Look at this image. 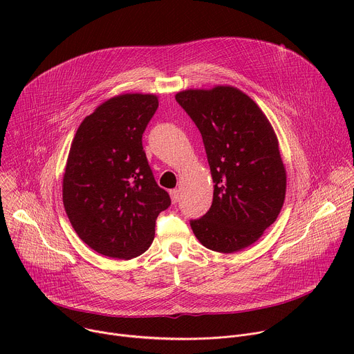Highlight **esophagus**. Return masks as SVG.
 Here are the masks:
<instances>
[{
  "instance_id": "1",
  "label": "esophagus",
  "mask_w": 354,
  "mask_h": 354,
  "mask_svg": "<svg viewBox=\"0 0 354 354\" xmlns=\"http://www.w3.org/2000/svg\"><path fill=\"white\" fill-rule=\"evenodd\" d=\"M169 194H171V198H172V203H178L179 197H180L179 190L178 189H172V190H169Z\"/></svg>"
}]
</instances>
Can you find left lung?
Instances as JSON below:
<instances>
[{"mask_svg": "<svg viewBox=\"0 0 354 354\" xmlns=\"http://www.w3.org/2000/svg\"><path fill=\"white\" fill-rule=\"evenodd\" d=\"M175 99L203 137L214 182L210 210L190 227L212 250H241L261 238L284 203L286 171L273 127L232 86L187 89Z\"/></svg>", "mask_w": 354, "mask_h": 354, "instance_id": "obj_1", "label": "left lung"}]
</instances>
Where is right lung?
Segmentation results:
<instances>
[{
    "label": "right lung",
    "instance_id": "right-lung-1",
    "mask_svg": "<svg viewBox=\"0 0 354 354\" xmlns=\"http://www.w3.org/2000/svg\"><path fill=\"white\" fill-rule=\"evenodd\" d=\"M157 109L156 95L115 96L82 120L73 140L63 203L78 236L100 255H141L153 243L158 214L171 206L142 148Z\"/></svg>",
    "mask_w": 354,
    "mask_h": 354
}]
</instances>
